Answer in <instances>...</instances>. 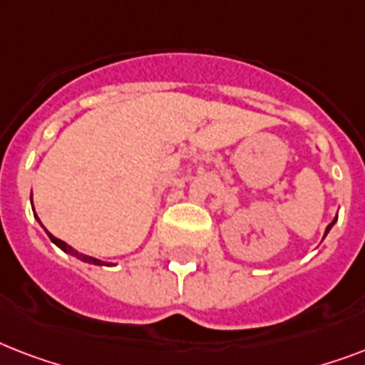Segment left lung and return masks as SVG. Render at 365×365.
Returning a JSON list of instances; mask_svg holds the SVG:
<instances>
[{
	"instance_id": "1",
	"label": "left lung",
	"mask_w": 365,
	"mask_h": 365,
	"mask_svg": "<svg viewBox=\"0 0 365 365\" xmlns=\"http://www.w3.org/2000/svg\"><path fill=\"white\" fill-rule=\"evenodd\" d=\"M335 222H337V217H334V222H331V223H329V225H328V227H326V233H324V239H326V235H328V233H329V229H331V227H334V225H335Z\"/></svg>"
}]
</instances>
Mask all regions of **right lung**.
<instances>
[{"label":"right lung","mask_w":365,"mask_h":365,"mask_svg":"<svg viewBox=\"0 0 365 365\" xmlns=\"http://www.w3.org/2000/svg\"><path fill=\"white\" fill-rule=\"evenodd\" d=\"M30 200H31V197H30ZM34 216H36V214H34ZM37 217V216H36ZM37 222H39V217H37ZM41 223V222H39ZM43 227V225H41ZM45 229V227H43ZM45 233L48 235V239L53 240L54 244H56V246H58L60 250H62V252H66V254H70V255H73V257H77V259H81V261H85V263H91V265H113V263H108V261H102V259H98V257H93V255H87V254H79V252H77V250H73L70 246V244H66L64 240H60V239H56V237H53V235L48 233L47 229H45Z\"/></svg>","instance_id":"add662e5"}]
</instances>
